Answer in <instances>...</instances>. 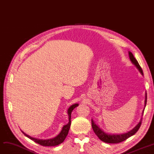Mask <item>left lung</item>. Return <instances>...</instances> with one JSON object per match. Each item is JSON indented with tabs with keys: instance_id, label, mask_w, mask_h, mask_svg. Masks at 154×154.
<instances>
[{
	"instance_id": "left-lung-1",
	"label": "left lung",
	"mask_w": 154,
	"mask_h": 154,
	"mask_svg": "<svg viewBox=\"0 0 154 154\" xmlns=\"http://www.w3.org/2000/svg\"><path fill=\"white\" fill-rule=\"evenodd\" d=\"M128 55H129V58H130L131 62L136 67V68L139 70V71L140 72V74L142 75H143L142 69L140 67L138 62H137V60L134 57V55L132 54V53L130 51H128ZM146 104H147V93L145 92V106H144V109H143V110L142 112V116L143 114V111H144L145 106H146ZM142 120V118H141L140 122L138 123V124H137L134 128H133L131 131H128L126 133H124V134H108V133L105 132L102 128H100L99 127V126L98 125H97L94 122L93 119H92V128H93L95 134L102 141L106 142V143H117L125 140L127 139L134 135L137 131H138V130L141 125Z\"/></svg>"
}]
</instances>
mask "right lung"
Returning <instances> with one entry per match:
<instances>
[{"instance_id": "right-lung-1", "label": "right lung", "mask_w": 154, "mask_h": 154, "mask_svg": "<svg viewBox=\"0 0 154 154\" xmlns=\"http://www.w3.org/2000/svg\"><path fill=\"white\" fill-rule=\"evenodd\" d=\"M78 106H79L78 103H74L69 107V108L68 109V110H67V114L69 116V123L66 125H65L62 127V129L61 132H60V134L58 135H57L55 137H54V138L49 139H44H44H36V138H34V137L29 136V135L26 134L25 132H23L22 131V132L30 139L32 140L35 142L40 144V145H43V146L51 147V146H56V145H58L60 144L61 143H62L64 141L65 139L66 138V137L69 131L70 125H71L70 119H71L72 112Z\"/></svg>"}]
</instances>
